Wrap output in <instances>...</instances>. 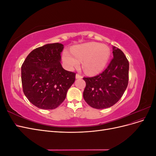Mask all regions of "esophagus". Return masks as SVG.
Segmentation results:
<instances>
[{
    "label": "esophagus",
    "mask_w": 156,
    "mask_h": 156,
    "mask_svg": "<svg viewBox=\"0 0 156 156\" xmlns=\"http://www.w3.org/2000/svg\"><path fill=\"white\" fill-rule=\"evenodd\" d=\"M75 78H76L77 79H82V78H83V77L81 76V75H79V74H76V75H75Z\"/></svg>",
    "instance_id": "esophagus-1"
}]
</instances>
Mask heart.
I'll return each instance as SVG.
<instances>
[{
	"label": "heart",
	"mask_w": 156,
	"mask_h": 156,
	"mask_svg": "<svg viewBox=\"0 0 156 156\" xmlns=\"http://www.w3.org/2000/svg\"><path fill=\"white\" fill-rule=\"evenodd\" d=\"M111 50L106 45L89 42L75 47L71 53L64 52L62 60L66 68L72 70L83 62V68L87 73L94 75L100 73L107 64Z\"/></svg>",
	"instance_id": "heart-1"
}]
</instances>
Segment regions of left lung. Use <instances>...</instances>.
Wrapping results in <instances>:
<instances>
[{
    "mask_svg": "<svg viewBox=\"0 0 156 156\" xmlns=\"http://www.w3.org/2000/svg\"><path fill=\"white\" fill-rule=\"evenodd\" d=\"M113 58L107 69L93 77H84V100L98 109L111 107L119 101L128 84L129 62L120 49L112 46Z\"/></svg>",
    "mask_w": 156,
    "mask_h": 156,
    "instance_id": "1",
    "label": "left lung"
}]
</instances>
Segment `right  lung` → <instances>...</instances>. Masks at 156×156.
<instances>
[{"instance_id": "1", "label": "right lung", "mask_w": 156, "mask_h": 156, "mask_svg": "<svg viewBox=\"0 0 156 156\" xmlns=\"http://www.w3.org/2000/svg\"><path fill=\"white\" fill-rule=\"evenodd\" d=\"M64 45L49 44L31 51L21 66L23 90L29 101L41 109H54L66 97L75 73L65 70L60 54Z\"/></svg>"}]
</instances>
